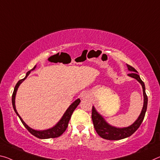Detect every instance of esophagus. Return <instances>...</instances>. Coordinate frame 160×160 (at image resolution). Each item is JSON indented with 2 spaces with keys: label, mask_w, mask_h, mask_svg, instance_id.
<instances>
[{
  "label": "esophagus",
  "mask_w": 160,
  "mask_h": 160,
  "mask_svg": "<svg viewBox=\"0 0 160 160\" xmlns=\"http://www.w3.org/2000/svg\"><path fill=\"white\" fill-rule=\"evenodd\" d=\"M82 98H86V96H85V95H82Z\"/></svg>",
  "instance_id": "34e87169"
}]
</instances>
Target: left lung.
Instances as JSON below:
<instances>
[{
  "label": "left lung",
  "mask_w": 160,
  "mask_h": 160,
  "mask_svg": "<svg viewBox=\"0 0 160 160\" xmlns=\"http://www.w3.org/2000/svg\"><path fill=\"white\" fill-rule=\"evenodd\" d=\"M128 70L131 71L128 74L130 77L135 78L138 82L142 85L143 90V95H144V105L143 108L142 110L140 115L139 116L138 120H137L130 127L125 128H117L115 127H112L106 122L105 120H104L103 118L99 114L94 107L92 108V120L93 122L94 128L95 129V131L100 135L101 138L105 139H109V140H119L131 136L135 132L138 130L141 125L142 122L145 116V112L147 110V107H148V96L145 92V86L143 82V81L140 79L139 75L138 74V71L135 68L132 67L131 65H128Z\"/></svg>",
  "instance_id": "1"
}]
</instances>
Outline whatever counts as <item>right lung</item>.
Masks as SVG:
<instances>
[{
	"label": "right lung",
	"mask_w": 160,
	"mask_h": 160,
	"mask_svg": "<svg viewBox=\"0 0 160 160\" xmlns=\"http://www.w3.org/2000/svg\"><path fill=\"white\" fill-rule=\"evenodd\" d=\"M35 68V66L32 68V69L28 71V72L26 73V75H25V77L23 78V79L20 80L18 82H17L16 86H15L13 92H12V107H13L14 111L16 112L17 115L19 117L20 120H21V121L22 122V125L25 126V128H26L27 130H28L32 135H34L35 137H36V138H40V139H48V138H58V137H60V135H62V133L64 132L65 130H66V129L68 126V122H69V121L70 120V118H71V116H72V114L73 112H74L75 108L78 107V105L80 104V99H78V100H76L72 104H71V105H70V107L68 108V109L66 110V112H65L64 115H63L62 118H61V120L58 122V123L56 125H55V127H53V128H52L51 129H49V130H43V131H37V130H32V128H30V127L28 126L24 122L23 120H22V118L18 115V113L16 109V105H15V98H16V94L18 88V87H19V85H21V83L22 82V81H24L25 79H26V78L30 74V71L33 70Z\"/></svg>",
	"instance_id": "right-lung-1"
}]
</instances>
